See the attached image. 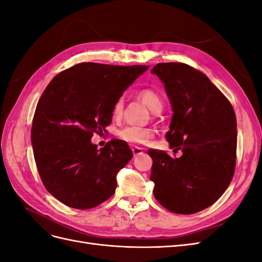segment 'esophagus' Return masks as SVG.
Instances as JSON below:
<instances>
[{
	"label": "esophagus",
	"mask_w": 262,
	"mask_h": 262,
	"mask_svg": "<svg viewBox=\"0 0 262 262\" xmlns=\"http://www.w3.org/2000/svg\"><path fill=\"white\" fill-rule=\"evenodd\" d=\"M132 152H133L134 156H138V155L143 154V149L139 146H132Z\"/></svg>",
	"instance_id": "34e87169"
}]
</instances>
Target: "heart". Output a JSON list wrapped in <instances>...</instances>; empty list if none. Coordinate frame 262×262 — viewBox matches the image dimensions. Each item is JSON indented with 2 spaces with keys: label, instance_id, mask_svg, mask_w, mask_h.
<instances>
[{
  "label": "heart",
  "instance_id": "b5f03b06",
  "mask_svg": "<svg viewBox=\"0 0 262 262\" xmlns=\"http://www.w3.org/2000/svg\"><path fill=\"white\" fill-rule=\"evenodd\" d=\"M137 97L140 101L154 114H158L163 109V99L161 95L152 89H143L138 92ZM123 100L119 99L114 107V116L119 117L122 114ZM154 132L147 128H138V126H126V128L119 131V137L129 143L145 144L153 138Z\"/></svg>",
  "mask_w": 262,
  "mask_h": 262
}]
</instances>
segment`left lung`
<instances>
[{"label":"left lung","instance_id":"1","mask_svg":"<svg viewBox=\"0 0 262 262\" xmlns=\"http://www.w3.org/2000/svg\"><path fill=\"white\" fill-rule=\"evenodd\" d=\"M150 73L165 85L171 105L166 139L182 152L172 158L162 149L147 150L153 160V193L170 212L196 213L215 202L234 176L235 112L207 75L185 63H158Z\"/></svg>","mask_w":262,"mask_h":262}]
</instances>
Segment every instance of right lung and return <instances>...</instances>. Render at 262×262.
I'll return each instance as SVG.
<instances>
[{"instance_id": "obj_1", "label": "right lung", "mask_w": 262, "mask_h": 262, "mask_svg": "<svg viewBox=\"0 0 262 262\" xmlns=\"http://www.w3.org/2000/svg\"><path fill=\"white\" fill-rule=\"evenodd\" d=\"M147 69L78 63L46 87L36 107L31 145L46 189L63 204L92 209L115 193L118 172L132 150L122 140L98 149L91 139L112 123L115 104Z\"/></svg>"}]
</instances>
